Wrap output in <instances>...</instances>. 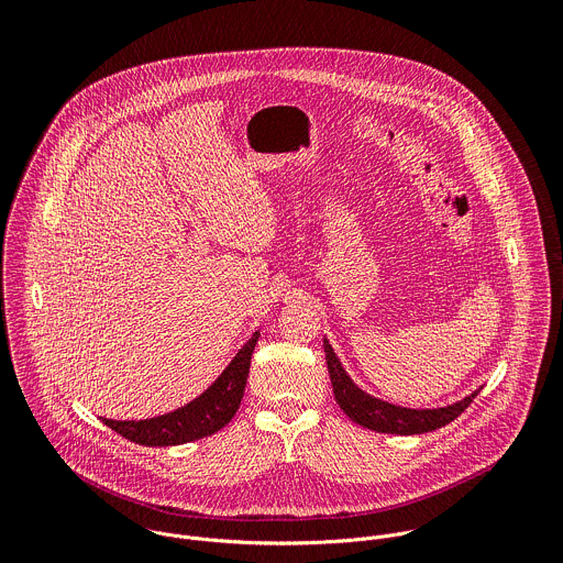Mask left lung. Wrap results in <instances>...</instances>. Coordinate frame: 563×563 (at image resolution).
<instances>
[{
	"label": "left lung",
	"mask_w": 563,
	"mask_h": 563,
	"mask_svg": "<svg viewBox=\"0 0 563 563\" xmlns=\"http://www.w3.org/2000/svg\"><path fill=\"white\" fill-rule=\"evenodd\" d=\"M325 361H328L336 404L341 406V410L354 423H358L367 430H374V432H383V434H423V432L439 430V428L452 423L481 391V387H478L470 396H465V398L456 400V404L445 406V408L410 410V408L391 406V404H387V400L374 398L367 391H363L347 376V372L343 369V365H341L339 356L334 354L332 345L328 343V339H325Z\"/></svg>",
	"instance_id": "1"
}]
</instances>
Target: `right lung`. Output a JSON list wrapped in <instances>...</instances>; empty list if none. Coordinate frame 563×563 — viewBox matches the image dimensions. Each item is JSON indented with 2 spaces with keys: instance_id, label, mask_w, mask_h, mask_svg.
<instances>
[{
  "instance_id": "add662e5",
  "label": "right lung",
  "mask_w": 563,
  "mask_h": 563,
  "mask_svg": "<svg viewBox=\"0 0 563 563\" xmlns=\"http://www.w3.org/2000/svg\"><path fill=\"white\" fill-rule=\"evenodd\" d=\"M261 332H256L245 347L240 350L229 367L216 378V383L205 389L198 398L185 408H178L169 415L153 417L144 421H113L102 419L104 426L122 434L124 439L151 445V448H167V445H180L189 441H198L202 437H209L218 430H222L240 408V400H243L252 354L258 343Z\"/></svg>"
}]
</instances>
